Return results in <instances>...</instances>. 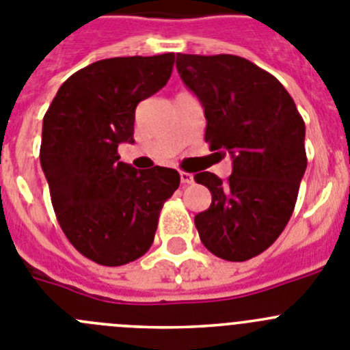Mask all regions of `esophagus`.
Returning <instances> with one entry per match:
<instances>
[{
    "instance_id": "esophagus-1",
    "label": "esophagus",
    "mask_w": 350,
    "mask_h": 350,
    "mask_svg": "<svg viewBox=\"0 0 350 350\" xmlns=\"http://www.w3.org/2000/svg\"><path fill=\"white\" fill-rule=\"evenodd\" d=\"M192 180H194V177H192L191 173H187V172H180V182L184 185H187V184H192Z\"/></svg>"
}]
</instances>
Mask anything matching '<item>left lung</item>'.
<instances>
[{
  "mask_svg": "<svg viewBox=\"0 0 350 350\" xmlns=\"http://www.w3.org/2000/svg\"><path fill=\"white\" fill-rule=\"evenodd\" d=\"M177 69L203 105L210 150L232 158L227 180L194 175L211 192L196 229L213 255L250 260L280 238L293 213L307 168L306 124L286 88L243 57L177 53Z\"/></svg>",
  "mask_w": 350,
  "mask_h": 350,
  "instance_id": "8db88e82",
  "label": "left lung"
}]
</instances>
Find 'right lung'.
Returning a JSON list of instances; mask_svg holds the SVG:
<instances>
[{
  "label": "right lung",
  "instance_id": "add662e5",
  "mask_svg": "<svg viewBox=\"0 0 350 350\" xmlns=\"http://www.w3.org/2000/svg\"><path fill=\"white\" fill-rule=\"evenodd\" d=\"M175 53L114 57L83 67L43 118L40 161L57 220L83 256L118 267L150 248L177 170L137 172L118 146L133 142L135 109L168 83Z\"/></svg>",
  "mask_w": 350,
  "mask_h": 350
}]
</instances>
